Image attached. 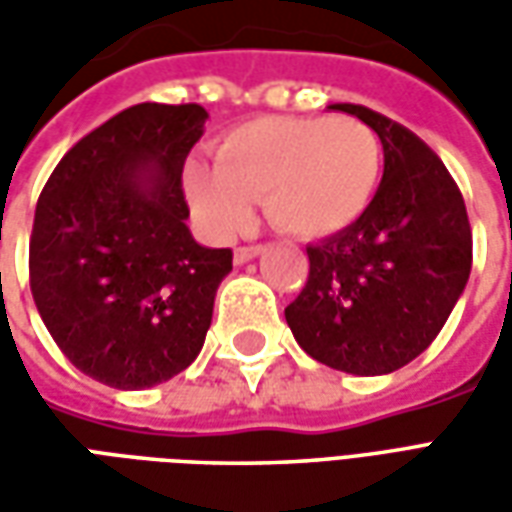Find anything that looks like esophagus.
Here are the masks:
<instances>
[{"instance_id": "34e87169", "label": "esophagus", "mask_w": 512, "mask_h": 512, "mask_svg": "<svg viewBox=\"0 0 512 512\" xmlns=\"http://www.w3.org/2000/svg\"><path fill=\"white\" fill-rule=\"evenodd\" d=\"M260 252H263V246H238V249H235L233 260L238 263V266H244V263H249V260L260 255Z\"/></svg>"}]
</instances>
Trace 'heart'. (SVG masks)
Wrapping results in <instances>:
<instances>
[{"mask_svg": "<svg viewBox=\"0 0 512 512\" xmlns=\"http://www.w3.org/2000/svg\"><path fill=\"white\" fill-rule=\"evenodd\" d=\"M216 167L191 161L183 189L205 230L219 238L252 222L266 205L282 233L321 238L354 224L373 200L381 142L348 115L260 117L233 128L213 150Z\"/></svg>", "mask_w": 512, "mask_h": 512, "instance_id": "obj_1", "label": "heart"}]
</instances>
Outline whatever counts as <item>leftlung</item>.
<instances>
[{
    "label": "left lung",
    "instance_id": "8db88e82",
    "mask_svg": "<svg viewBox=\"0 0 512 512\" xmlns=\"http://www.w3.org/2000/svg\"><path fill=\"white\" fill-rule=\"evenodd\" d=\"M373 128L384 178L365 213L307 246L310 277L285 321L321 365L384 376L428 348L472 271L461 189L417 134L359 104H334Z\"/></svg>",
    "mask_w": 512,
    "mask_h": 512
}]
</instances>
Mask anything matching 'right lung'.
I'll return each mask as SVG.
<instances>
[{
  "label": "right lung",
  "instance_id": "right-lung-1",
  "mask_svg": "<svg viewBox=\"0 0 512 512\" xmlns=\"http://www.w3.org/2000/svg\"><path fill=\"white\" fill-rule=\"evenodd\" d=\"M200 104H136L79 139L40 191L29 288L84 376L147 389L197 359L230 249L191 238L183 164Z\"/></svg>",
  "mask_w": 512,
  "mask_h": 512
}]
</instances>
